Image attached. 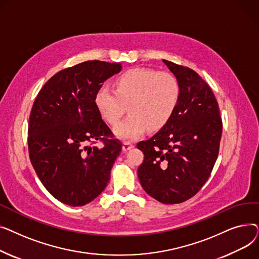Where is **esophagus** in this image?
Masks as SVG:
<instances>
[{"instance_id": "obj_1", "label": "esophagus", "mask_w": 259, "mask_h": 259, "mask_svg": "<svg viewBox=\"0 0 259 259\" xmlns=\"http://www.w3.org/2000/svg\"><path fill=\"white\" fill-rule=\"evenodd\" d=\"M133 147H134V145L131 142H124V143H122V150H124V151H128Z\"/></svg>"}]
</instances>
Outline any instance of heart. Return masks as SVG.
Instances as JSON below:
<instances>
[{"instance_id": "obj_1", "label": "heart", "mask_w": 259, "mask_h": 259, "mask_svg": "<svg viewBox=\"0 0 259 259\" xmlns=\"http://www.w3.org/2000/svg\"><path fill=\"white\" fill-rule=\"evenodd\" d=\"M181 100L178 78L169 72L149 68H132L119 74L113 88L102 86L95 93V106L109 125H116L128 105L130 114L116 127L118 137L127 140L139 138L147 128L158 131L164 128Z\"/></svg>"}]
</instances>
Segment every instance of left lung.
I'll return each instance as SVG.
<instances>
[{
	"label": "left lung",
	"mask_w": 259,
	"mask_h": 259,
	"mask_svg": "<svg viewBox=\"0 0 259 259\" xmlns=\"http://www.w3.org/2000/svg\"><path fill=\"white\" fill-rule=\"evenodd\" d=\"M178 78L181 100L168 124L138 148V175L145 191L172 205L193 197L206 184L219 156L223 121L210 86L189 67L162 60Z\"/></svg>",
	"instance_id": "1"
}]
</instances>
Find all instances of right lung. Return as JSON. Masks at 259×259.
Returning <instances> with one entry per match:
<instances>
[{"label":"right lung","mask_w":259,"mask_h":259,"mask_svg":"<svg viewBox=\"0 0 259 259\" xmlns=\"http://www.w3.org/2000/svg\"><path fill=\"white\" fill-rule=\"evenodd\" d=\"M120 69L119 63L97 60L66 68L48 79L32 105L30 161L47 191L65 205H86L110 180L121 143L102 119L94 98Z\"/></svg>","instance_id":"add662e5"}]
</instances>
